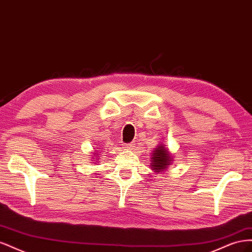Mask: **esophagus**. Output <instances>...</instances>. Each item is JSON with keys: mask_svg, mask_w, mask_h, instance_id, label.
Wrapping results in <instances>:
<instances>
[{"mask_svg": "<svg viewBox=\"0 0 252 252\" xmlns=\"http://www.w3.org/2000/svg\"><path fill=\"white\" fill-rule=\"evenodd\" d=\"M133 147H134V144H133L132 142H131V143H128V144L125 145V148H126V149H129V150H131Z\"/></svg>", "mask_w": 252, "mask_h": 252, "instance_id": "1", "label": "esophagus"}]
</instances>
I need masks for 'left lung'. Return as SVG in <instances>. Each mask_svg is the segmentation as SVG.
<instances>
[{
  "label": "left lung",
  "instance_id": "8db88e82",
  "mask_svg": "<svg viewBox=\"0 0 252 252\" xmlns=\"http://www.w3.org/2000/svg\"><path fill=\"white\" fill-rule=\"evenodd\" d=\"M173 158L169 155L168 149L166 148L165 145L158 144L155 151L152 152L151 157V168L155 172H163L168 169L169 165L172 163Z\"/></svg>",
  "mask_w": 252,
  "mask_h": 252
}]
</instances>
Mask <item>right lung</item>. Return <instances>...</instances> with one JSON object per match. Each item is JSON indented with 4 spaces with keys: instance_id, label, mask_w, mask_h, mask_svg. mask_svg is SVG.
<instances>
[{
    "instance_id": "right-lung-1",
    "label": "right lung",
    "mask_w": 252,
    "mask_h": 252,
    "mask_svg": "<svg viewBox=\"0 0 252 252\" xmlns=\"http://www.w3.org/2000/svg\"><path fill=\"white\" fill-rule=\"evenodd\" d=\"M95 157H96V156H95Z\"/></svg>"
}]
</instances>
